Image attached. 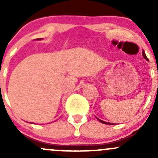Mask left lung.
I'll return each mask as SVG.
<instances>
[{"instance_id": "left-lung-1", "label": "left lung", "mask_w": 158, "mask_h": 158, "mask_svg": "<svg viewBox=\"0 0 158 158\" xmlns=\"http://www.w3.org/2000/svg\"><path fill=\"white\" fill-rule=\"evenodd\" d=\"M143 57H144L145 59H146V60H148V59L147 56H146V53H145V52H144V51H143ZM97 119H98V118H97ZM98 120H99V122H101L102 123H104V124H106V125H113V124H111V123H107V122H105V121L101 120V119H98Z\"/></svg>"}]
</instances>
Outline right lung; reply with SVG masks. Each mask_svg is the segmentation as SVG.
<instances>
[{"instance_id":"1","label":"right lung","mask_w":158,"mask_h":158,"mask_svg":"<svg viewBox=\"0 0 158 158\" xmlns=\"http://www.w3.org/2000/svg\"><path fill=\"white\" fill-rule=\"evenodd\" d=\"M39 39H38V40H39Z\"/></svg>"}]
</instances>
